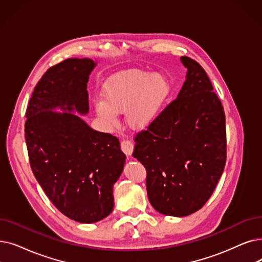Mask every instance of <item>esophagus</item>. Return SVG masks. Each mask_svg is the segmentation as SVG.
<instances>
[{"label": "esophagus", "instance_id": "obj_1", "mask_svg": "<svg viewBox=\"0 0 262 262\" xmlns=\"http://www.w3.org/2000/svg\"><path fill=\"white\" fill-rule=\"evenodd\" d=\"M121 149L127 156H130L134 151V144L129 140H122L121 141Z\"/></svg>", "mask_w": 262, "mask_h": 262}]
</instances>
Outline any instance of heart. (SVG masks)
<instances>
[{"label": "heart", "instance_id": "heart-1", "mask_svg": "<svg viewBox=\"0 0 262 262\" xmlns=\"http://www.w3.org/2000/svg\"><path fill=\"white\" fill-rule=\"evenodd\" d=\"M170 94V84L159 74L133 70L112 78L105 88V100L96 104L98 115L112 123L118 113L127 111L134 128L149 126L159 116Z\"/></svg>", "mask_w": 262, "mask_h": 262}]
</instances>
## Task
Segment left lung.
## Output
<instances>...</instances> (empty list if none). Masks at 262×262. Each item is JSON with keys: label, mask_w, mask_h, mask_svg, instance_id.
Listing matches in <instances>:
<instances>
[{"label": "left lung", "mask_w": 262, "mask_h": 262, "mask_svg": "<svg viewBox=\"0 0 262 262\" xmlns=\"http://www.w3.org/2000/svg\"><path fill=\"white\" fill-rule=\"evenodd\" d=\"M186 79L177 99L135 138L133 156L146 170V190L159 213L183 217L203 207L227 155L226 119L203 68L182 56Z\"/></svg>", "instance_id": "obj_1"}]
</instances>
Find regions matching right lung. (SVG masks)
Listing matches in <instances>:
<instances>
[{
    "mask_svg": "<svg viewBox=\"0 0 262 262\" xmlns=\"http://www.w3.org/2000/svg\"><path fill=\"white\" fill-rule=\"evenodd\" d=\"M92 59H67L45 73L27 109L26 142L34 177L55 208L73 221L91 224L112 212L113 185L126 156L115 136L76 115L89 112ZM59 108L63 113L54 112Z\"/></svg>",
    "mask_w": 262,
    "mask_h": 262,
    "instance_id": "right-lung-1",
    "label": "right lung"
}]
</instances>
